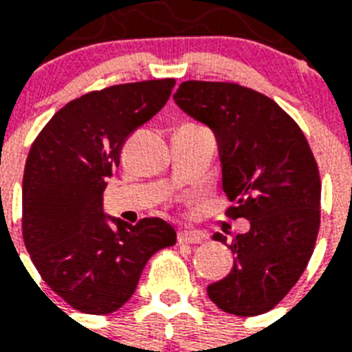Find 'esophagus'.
Returning a JSON list of instances; mask_svg holds the SVG:
<instances>
[{
	"instance_id": "esophagus-1",
	"label": "esophagus",
	"mask_w": 352,
	"mask_h": 352,
	"mask_svg": "<svg viewBox=\"0 0 352 352\" xmlns=\"http://www.w3.org/2000/svg\"><path fill=\"white\" fill-rule=\"evenodd\" d=\"M204 239V234H201V232L197 230H181L179 232V235H177V241L181 243V245H197V243H201V241Z\"/></svg>"
}]
</instances>
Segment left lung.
Segmentation results:
<instances>
[{"label": "left lung", "mask_w": 352, "mask_h": 352, "mask_svg": "<svg viewBox=\"0 0 352 352\" xmlns=\"http://www.w3.org/2000/svg\"><path fill=\"white\" fill-rule=\"evenodd\" d=\"M173 100L214 131L223 190L250 230L230 245L234 267L208 298L235 316H257L289 294L307 268L320 230V171L305 135L268 96L239 84L188 80ZM215 241L226 243L219 232Z\"/></svg>", "instance_id": "left-lung-1"}]
</instances>
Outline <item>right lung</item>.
<instances>
[{"instance_id":"add662e5","label":"right lung","mask_w":352,"mask_h":352,"mask_svg":"<svg viewBox=\"0 0 352 352\" xmlns=\"http://www.w3.org/2000/svg\"><path fill=\"white\" fill-rule=\"evenodd\" d=\"M173 85V78L146 80L74 98L30 146L21 195L25 246L43 281L76 311H118L149 257L175 245L173 226L159 217L133 226L102 208L122 146L164 107Z\"/></svg>"}]
</instances>
